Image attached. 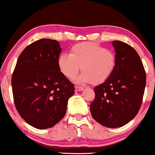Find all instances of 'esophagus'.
I'll list each match as a JSON object with an SVG mask.
<instances>
[{"instance_id": "obj_1", "label": "esophagus", "mask_w": 155, "mask_h": 155, "mask_svg": "<svg viewBox=\"0 0 155 155\" xmlns=\"http://www.w3.org/2000/svg\"><path fill=\"white\" fill-rule=\"evenodd\" d=\"M84 90L83 87H79V86H75V92H80V91H82Z\"/></svg>"}]
</instances>
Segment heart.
I'll return each mask as SVG.
<instances>
[{
    "label": "heart",
    "instance_id": "obj_1",
    "mask_svg": "<svg viewBox=\"0 0 155 155\" xmlns=\"http://www.w3.org/2000/svg\"><path fill=\"white\" fill-rule=\"evenodd\" d=\"M57 63L61 73L68 78L75 77L81 65L83 72L75 79L76 83L99 84L111 77L117 61L111 51L98 44L83 42L72 46L70 54H61Z\"/></svg>",
    "mask_w": 155,
    "mask_h": 155
}]
</instances>
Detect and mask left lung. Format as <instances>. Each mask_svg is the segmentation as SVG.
<instances>
[{
	"label": "left lung",
	"mask_w": 155,
	"mask_h": 155,
	"mask_svg": "<svg viewBox=\"0 0 155 155\" xmlns=\"http://www.w3.org/2000/svg\"><path fill=\"white\" fill-rule=\"evenodd\" d=\"M116 68L107 81L94 89L91 104L93 118L102 126L115 128L130 121L137 115L146 84L143 63L136 51L128 44L114 41Z\"/></svg>",
	"instance_id": "1"
}]
</instances>
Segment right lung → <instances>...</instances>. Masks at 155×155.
<instances>
[{
	"label": "right lung",
	"mask_w": 155,
	"mask_h": 155,
	"mask_svg": "<svg viewBox=\"0 0 155 155\" xmlns=\"http://www.w3.org/2000/svg\"><path fill=\"white\" fill-rule=\"evenodd\" d=\"M59 42L42 39L31 43L19 56L12 77L15 104L27 124L38 129L51 128L64 117L74 84L59 71Z\"/></svg>",
	"instance_id": "1"
}]
</instances>
